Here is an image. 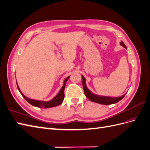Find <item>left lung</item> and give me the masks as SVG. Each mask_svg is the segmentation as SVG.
Returning <instances> with one entry per match:
<instances>
[{"label": "left lung", "instance_id": "8db88e82", "mask_svg": "<svg viewBox=\"0 0 150 150\" xmlns=\"http://www.w3.org/2000/svg\"><path fill=\"white\" fill-rule=\"evenodd\" d=\"M120 45L126 49V45L122 41H121L120 42ZM82 78H83V87L85 96H86V98L89 99V100L92 102L97 103L101 104H104V105H109V104H115V103L119 102L120 100H121V99L125 97V94H125L124 95H122V96H121L120 97H113V98L110 97V96H99V95L95 94L93 93L88 88L87 86H86V79L84 78V77L83 76H82Z\"/></svg>", "mask_w": 150, "mask_h": 150}]
</instances>
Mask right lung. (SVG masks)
Listing matches in <instances>:
<instances>
[{"label":"right lung","instance_id":"obj_1","mask_svg":"<svg viewBox=\"0 0 150 150\" xmlns=\"http://www.w3.org/2000/svg\"><path fill=\"white\" fill-rule=\"evenodd\" d=\"M69 76H68L67 78H66L64 81V84H63L62 88L61 89L60 91L59 92V93L56 95V96L54 97L53 99H52L50 101H38V100H35V99H30L28 97H26L22 93L21 91L20 90L19 86H18V84L17 83V88L19 89V92L22 94V96H23V98L25 99V100L28 101L29 103H30L31 105H33V106L35 107H38L40 108H52V107H55L58 105L61 104L63 100H64V89H65V86H66V83L67 81V80L69 79ZM17 83V81H16Z\"/></svg>","mask_w":150,"mask_h":150}]
</instances>
